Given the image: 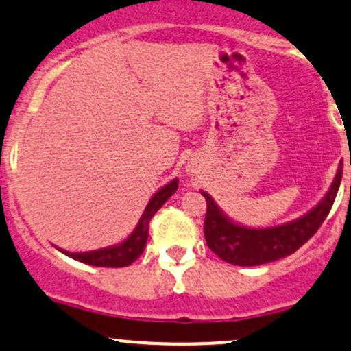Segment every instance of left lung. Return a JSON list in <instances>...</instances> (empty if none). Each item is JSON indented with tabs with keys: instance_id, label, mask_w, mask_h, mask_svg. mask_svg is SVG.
<instances>
[{
	"instance_id": "obj_1",
	"label": "left lung",
	"mask_w": 351,
	"mask_h": 351,
	"mask_svg": "<svg viewBox=\"0 0 351 351\" xmlns=\"http://www.w3.org/2000/svg\"><path fill=\"white\" fill-rule=\"evenodd\" d=\"M341 174L343 165L339 164L331 189L313 211L287 225L265 230H252L234 225L219 211L218 206L208 194L201 193L206 199V243L221 260L243 267L262 265V263L274 262V260L294 254L319 230V226L326 219L338 194Z\"/></svg>"
}]
</instances>
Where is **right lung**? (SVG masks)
<instances>
[{"mask_svg":"<svg viewBox=\"0 0 351 351\" xmlns=\"http://www.w3.org/2000/svg\"><path fill=\"white\" fill-rule=\"evenodd\" d=\"M177 184H179V180H172L171 184H167V186L162 187L158 193L154 194V197H152L149 206H147L145 211H143L136 228L133 230V233L130 234L123 243L117 245V247L103 248V250L88 252V254H71V252H64V254L71 256V258L95 267H126L130 265V263H133L143 254V248H145L147 245V238H149V225L152 216H154L155 213L162 208V204L176 193Z\"/></svg>","mask_w":351,"mask_h":351,"instance_id":"obj_1","label":"right lung"}]
</instances>
